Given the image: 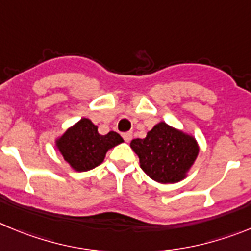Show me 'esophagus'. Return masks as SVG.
Returning a JSON list of instances; mask_svg holds the SVG:
<instances>
[{"mask_svg":"<svg viewBox=\"0 0 251 251\" xmlns=\"http://www.w3.org/2000/svg\"><path fill=\"white\" fill-rule=\"evenodd\" d=\"M123 137L126 142H130L131 139H132V134L131 132H125V134H123Z\"/></svg>","mask_w":251,"mask_h":251,"instance_id":"esophagus-1","label":"esophagus"}]
</instances>
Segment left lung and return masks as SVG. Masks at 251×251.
<instances>
[{"mask_svg":"<svg viewBox=\"0 0 251 251\" xmlns=\"http://www.w3.org/2000/svg\"><path fill=\"white\" fill-rule=\"evenodd\" d=\"M130 146L144 173L161 184L185 179L199 153L195 137L166 123L156 124L145 139H134Z\"/></svg>","mask_w":251,"mask_h":251,"instance_id":"8db88e82","label":"left lung"}]
</instances>
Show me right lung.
I'll return each instance as SVG.
<instances>
[{"mask_svg": "<svg viewBox=\"0 0 251 251\" xmlns=\"http://www.w3.org/2000/svg\"><path fill=\"white\" fill-rule=\"evenodd\" d=\"M124 140L117 132L100 135L98 126L83 117L56 140V148L74 170L82 173L99 166L106 152Z\"/></svg>", "mask_w": 251, "mask_h": 251, "instance_id": "obj_1", "label": "right lung"}]
</instances>
